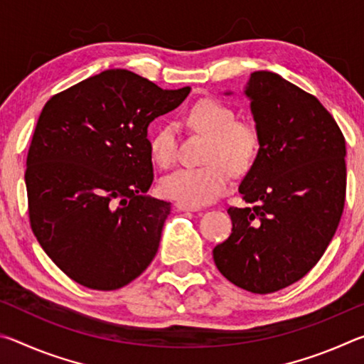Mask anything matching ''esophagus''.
Returning a JSON list of instances; mask_svg holds the SVG:
<instances>
[{"label": "esophagus", "instance_id": "esophagus-1", "mask_svg": "<svg viewBox=\"0 0 364 364\" xmlns=\"http://www.w3.org/2000/svg\"><path fill=\"white\" fill-rule=\"evenodd\" d=\"M175 207L178 208V210H181V212H196V210H199V207L186 204V202H176Z\"/></svg>", "mask_w": 364, "mask_h": 364}]
</instances>
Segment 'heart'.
<instances>
[{
	"label": "heart",
	"instance_id": "heart-1",
	"mask_svg": "<svg viewBox=\"0 0 364 364\" xmlns=\"http://www.w3.org/2000/svg\"><path fill=\"white\" fill-rule=\"evenodd\" d=\"M184 122L196 133L207 134L200 167H189L164 178L160 191L165 197L191 205L208 204L230 186L231 171L244 175L254 167L262 147L260 130L254 122L236 119L228 104L200 100L184 114ZM149 152L154 164L168 168L176 160L175 128L162 125L151 134Z\"/></svg>",
	"mask_w": 364,
	"mask_h": 364
}]
</instances>
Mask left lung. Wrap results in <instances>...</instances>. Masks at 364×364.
Segmentation results:
<instances>
[{
    "label": "left lung",
    "mask_w": 364,
    "mask_h": 364,
    "mask_svg": "<svg viewBox=\"0 0 364 364\" xmlns=\"http://www.w3.org/2000/svg\"><path fill=\"white\" fill-rule=\"evenodd\" d=\"M245 95L262 147L239 186L250 205L228 208L231 236L213 249V260L232 284L271 294L304 278L334 237L347 149L323 104L278 73L254 72Z\"/></svg>",
    "instance_id": "1"
}]
</instances>
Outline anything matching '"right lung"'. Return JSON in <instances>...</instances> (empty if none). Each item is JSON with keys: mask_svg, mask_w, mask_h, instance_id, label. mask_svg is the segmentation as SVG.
Wrapping results in <instances>:
<instances>
[{"mask_svg": "<svg viewBox=\"0 0 364 364\" xmlns=\"http://www.w3.org/2000/svg\"><path fill=\"white\" fill-rule=\"evenodd\" d=\"M189 91L110 69L43 107L27 154L30 226L78 284L115 291L156 257L170 202L146 194L154 181L147 127Z\"/></svg>", "mask_w": 364, "mask_h": 364, "instance_id": "right-lung-1", "label": "right lung"}]
</instances>
